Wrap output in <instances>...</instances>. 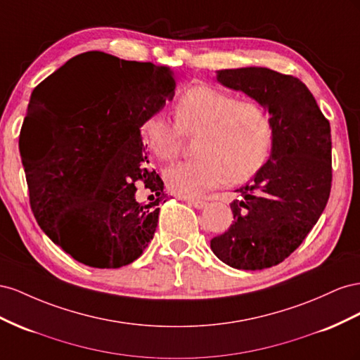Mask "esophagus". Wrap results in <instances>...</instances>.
Here are the masks:
<instances>
[{"label":"esophagus","mask_w":360,"mask_h":360,"mask_svg":"<svg viewBox=\"0 0 360 360\" xmlns=\"http://www.w3.org/2000/svg\"><path fill=\"white\" fill-rule=\"evenodd\" d=\"M188 203L190 205H193V207L194 208H198V210H202V208H205V207H207V202H205V200H200V199H190L188 200Z\"/></svg>","instance_id":"34e87169"}]
</instances>
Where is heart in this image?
Masks as SVG:
<instances>
[{
    "instance_id": "b5f03b06",
    "label": "heart",
    "mask_w": 360,
    "mask_h": 360,
    "mask_svg": "<svg viewBox=\"0 0 360 360\" xmlns=\"http://www.w3.org/2000/svg\"><path fill=\"white\" fill-rule=\"evenodd\" d=\"M174 122L153 111L140 125V137L153 155L172 160L181 149L184 132L194 141L196 158L164 170L172 193L196 198L214 187L252 178L269 161L274 145V123L261 102L238 99L211 84L186 89L174 102Z\"/></svg>"
}]
</instances>
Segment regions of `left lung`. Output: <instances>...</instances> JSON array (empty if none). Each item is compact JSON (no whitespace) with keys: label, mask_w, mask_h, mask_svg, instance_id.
Wrapping results in <instances>:
<instances>
[{"label":"left lung","mask_w":360,"mask_h":360,"mask_svg":"<svg viewBox=\"0 0 360 360\" xmlns=\"http://www.w3.org/2000/svg\"><path fill=\"white\" fill-rule=\"evenodd\" d=\"M226 87L269 110L274 123L270 160L231 203L233 221L211 240L220 261L264 270L299 248L324 211L332 188L330 123L299 78L266 68L219 70Z\"/></svg>","instance_id":"1"}]
</instances>
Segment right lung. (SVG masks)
Masks as SVG:
<instances>
[{
    "mask_svg": "<svg viewBox=\"0 0 360 360\" xmlns=\"http://www.w3.org/2000/svg\"><path fill=\"white\" fill-rule=\"evenodd\" d=\"M169 68L122 60L101 51L79 54L32 94L25 122H45L46 143L20 157L30 205L48 237L95 269L140 258L166 202L164 182L148 167L140 125L174 96ZM143 181L151 194L135 198Z\"/></svg>",
    "mask_w": 360,
    "mask_h": 360,
    "instance_id": "1",
    "label": "right lung"
}]
</instances>
